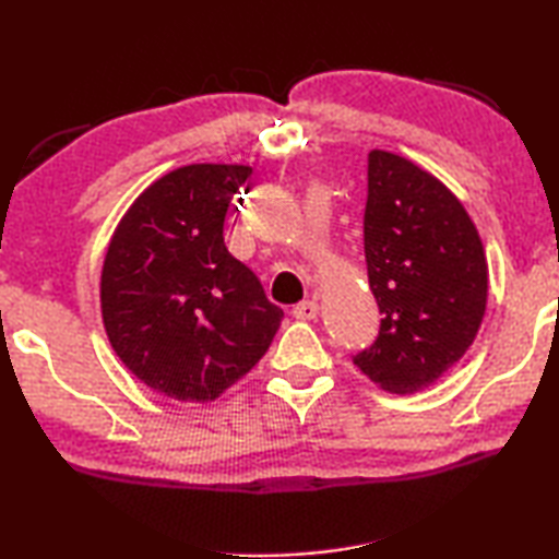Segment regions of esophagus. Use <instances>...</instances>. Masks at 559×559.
<instances>
[{
  "mask_svg": "<svg viewBox=\"0 0 559 559\" xmlns=\"http://www.w3.org/2000/svg\"><path fill=\"white\" fill-rule=\"evenodd\" d=\"M318 313H320V308L316 300H302L296 308H293V318L296 320H316Z\"/></svg>",
  "mask_w": 559,
  "mask_h": 559,
  "instance_id": "34e87169",
  "label": "esophagus"
}]
</instances>
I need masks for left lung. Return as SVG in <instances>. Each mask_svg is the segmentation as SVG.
<instances>
[{"label": "left lung", "instance_id": "1", "mask_svg": "<svg viewBox=\"0 0 559 559\" xmlns=\"http://www.w3.org/2000/svg\"><path fill=\"white\" fill-rule=\"evenodd\" d=\"M365 261L382 323L353 362L392 394L427 390L466 355L484 323L488 263L476 224L427 169L372 150Z\"/></svg>", "mask_w": 559, "mask_h": 559}]
</instances>
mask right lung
I'll return each instance as SVG.
<instances>
[{
  "label": "right lung",
  "instance_id": "right-lung-1",
  "mask_svg": "<svg viewBox=\"0 0 559 559\" xmlns=\"http://www.w3.org/2000/svg\"><path fill=\"white\" fill-rule=\"evenodd\" d=\"M246 165H187L150 185L112 234L103 325L122 365L177 402H214L266 355L283 310L224 243Z\"/></svg>",
  "mask_w": 559,
  "mask_h": 559
}]
</instances>
